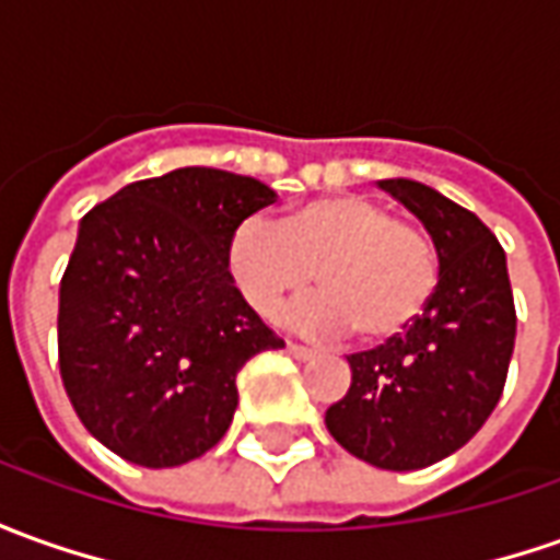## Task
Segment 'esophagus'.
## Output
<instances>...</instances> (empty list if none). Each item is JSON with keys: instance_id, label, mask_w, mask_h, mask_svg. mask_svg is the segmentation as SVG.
<instances>
[{"instance_id": "obj_1", "label": "esophagus", "mask_w": 560, "mask_h": 560, "mask_svg": "<svg viewBox=\"0 0 560 560\" xmlns=\"http://www.w3.org/2000/svg\"><path fill=\"white\" fill-rule=\"evenodd\" d=\"M288 352L300 361H306L315 355V349H310V346H303V343H294V340H288Z\"/></svg>"}]
</instances>
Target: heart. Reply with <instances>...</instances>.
Masks as SVG:
<instances>
[{
  "mask_svg": "<svg viewBox=\"0 0 560 560\" xmlns=\"http://www.w3.org/2000/svg\"><path fill=\"white\" fill-rule=\"evenodd\" d=\"M230 269L260 315L325 294L300 318L322 330L352 328L364 343H386L420 318L439 288V250L420 226L364 196H325L269 226L248 220L230 238Z\"/></svg>",
  "mask_w": 560,
  "mask_h": 560,
  "instance_id": "obj_1",
  "label": "heart"
}]
</instances>
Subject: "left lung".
<instances>
[{"label": "left lung", "instance_id": "obj_1", "mask_svg": "<svg viewBox=\"0 0 560 560\" xmlns=\"http://www.w3.org/2000/svg\"><path fill=\"white\" fill-rule=\"evenodd\" d=\"M380 189L432 235L439 288L405 334L349 355L352 386L325 423L376 469L413 471L459 451L493 413L518 318L505 250L478 217L417 180H380Z\"/></svg>", "mask_w": 560, "mask_h": 560}]
</instances>
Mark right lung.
Here are the masks:
<instances>
[{"mask_svg": "<svg viewBox=\"0 0 560 560\" xmlns=\"http://www.w3.org/2000/svg\"><path fill=\"white\" fill-rule=\"evenodd\" d=\"M272 201L254 177L177 168L82 217L60 279V380L82 425L121 459L171 469L211 451L242 364L284 346L230 272L232 232Z\"/></svg>", "mask_w": 560, "mask_h": 560, "instance_id": "obj_1", "label": "right lung"}]
</instances>
